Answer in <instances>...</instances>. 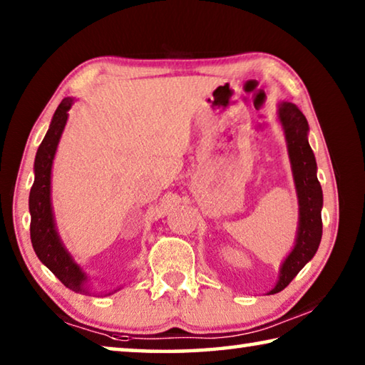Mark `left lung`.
<instances>
[{
	"instance_id": "obj_1",
	"label": "left lung",
	"mask_w": 365,
	"mask_h": 365,
	"mask_svg": "<svg viewBox=\"0 0 365 365\" xmlns=\"http://www.w3.org/2000/svg\"><path fill=\"white\" fill-rule=\"evenodd\" d=\"M288 145L289 163L299 202V225L293 251L283 261L279 282L270 289V294L282 292L289 285L298 272L311 261L322 240V188L317 180V164L309 146V125L304 114L292 103H283L279 108Z\"/></svg>"
}]
</instances>
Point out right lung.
<instances>
[{"label": "right lung", "instance_id": "add662e5", "mask_svg": "<svg viewBox=\"0 0 365 365\" xmlns=\"http://www.w3.org/2000/svg\"><path fill=\"white\" fill-rule=\"evenodd\" d=\"M73 100L64 98L54 113L49 128L38 146L35 156V180L30 190V238L32 246L40 261L53 272L58 279L72 292L88 293L85 283L86 275L73 262L72 256L61 242L51 207V168L53 159L58 150L61 135L67 122V110L71 109ZM110 294V293H109Z\"/></svg>", "mask_w": 365, "mask_h": 365}]
</instances>
